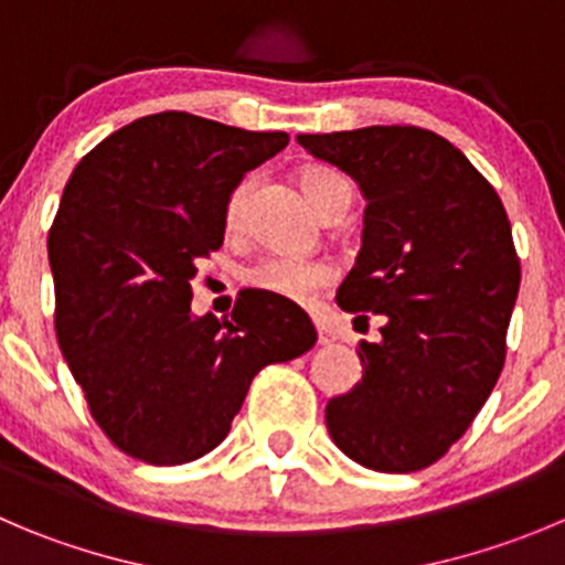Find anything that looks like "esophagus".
Segmentation results:
<instances>
[{
	"instance_id": "34e87169",
	"label": "esophagus",
	"mask_w": 565,
	"mask_h": 565,
	"mask_svg": "<svg viewBox=\"0 0 565 565\" xmlns=\"http://www.w3.org/2000/svg\"><path fill=\"white\" fill-rule=\"evenodd\" d=\"M316 330H319V343H321V347H330V343L335 341V335H332V332L327 330V327L321 324V321H316Z\"/></svg>"
}]
</instances>
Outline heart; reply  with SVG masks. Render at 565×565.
I'll return each mask as SVG.
<instances>
[{
    "mask_svg": "<svg viewBox=\"0 0 565 565\" xmlns=\"http://www.w3.org/2000/svg\"><path fill=\"white\" fill-rule=\"evenodd\" d=\"M299 185H302L305 196L313 205V211L321 218L332 216V213H347L349 202H352V191H349L347 180L335 174L324 166H308L299 171ZM252 180H244L227 199V224L238 227L241 216H244L246 196H249ZM335 271L330 263L324 260H297V257L286 255H266L257 257L255 263L244 268V282L249 288H257L263 294H271L277 299H288V302H308L316 294L324 291L332 282Z\"/></svg>",
    "mask_w": 565,
    "mask_h": 565,
    "instance_id": "heart-1",
    "label": "heart"
}]
</instances>
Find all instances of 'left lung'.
Listing matches in <instances>:
<instances>
[{"label":"left lung","mask_w":565,"mask_h":565,"mask_svg":"<svg viewBox=\"0 0 565 565\" xmlns=\"http://www.w3.org/2000/svg\"><path fill=\"white\" fill-rule=\"evenodd\" d=\"M366 196L363 246L338 288L360 341L363 380L327 402V429L354 463L385 475L427 469L491 396L519 297V255L491 182L447 138L422 127L299 136Z\"/></svg>","instance_id":"1"}]
</instances>
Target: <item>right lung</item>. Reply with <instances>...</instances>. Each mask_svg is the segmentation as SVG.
Instances as JSON below:
<instances>
[{"instance_id": "right-lung-1", "label": "right lung", "mask_w": 565, "mask_h": 565, "mask_svg": "<svg viewBox=\"0 0 565 565\" xmlns=\"http://www.w3.org/2000/svg\"><path fill=\"white\" fill-rule=\"evenodd\" d=\"M286 147V132L166 110L96 143L66 182L50 230L57 343L90 416L130 458L207 455L255 374L316 343L299 305L257 288L224 321L191 313L196 260L222 246L230 193Z\"/></svg>"}]
</instances>
